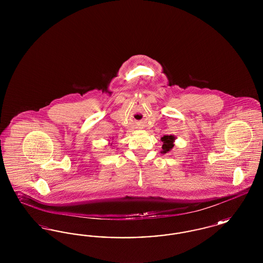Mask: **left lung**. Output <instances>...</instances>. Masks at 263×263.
<instances>
[{
    "label": "left lung",
    "mask_w": 263,
    "mask_h": 263,
    "mask_svg": "<svg viewBox=\"0 0 263 263\" xmlns=\"http://www.w3.org/2000/svg\"><path fill=\"white\" fill-rule=\"evenodd\" d=\"M176 137L174 135H166L161 138L162 142H163V147H162V154H166L168 152L173 150V148L175 147V141Z\"/></svg>",
    "instance_id": "1"
}]
</instances>
